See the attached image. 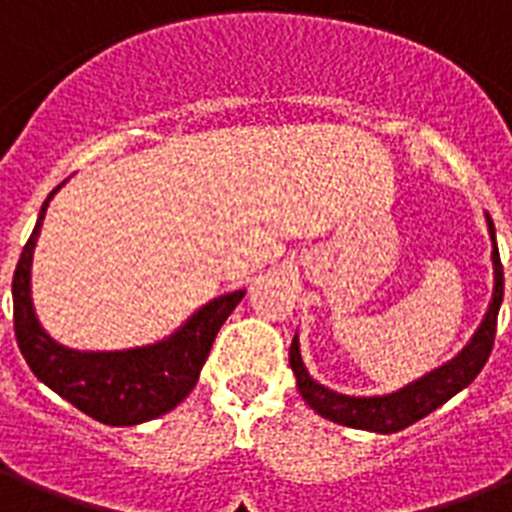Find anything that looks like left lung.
<instances>
[{"mask_svg":"<svg viewBox=\"0 0 512 512\" xmlns=\"http://www.w3.org/2000/svg\"><path fill=\"white\" fill-rule=\"evenodd\" d=\"M486 226H489V236H492V302H489V310H486L479 331L458 352V357H452L450 363H444L442 368H436V371L426 373L413 384H407L400 392L384 394V397H347V394L331 392V389L310 378L305 363H302V355H299V339L294 336L292 347H289V365H292L294 376H297V389L302 394V400L313 407L315 413L328 418V421L350 426V429L394 434V431L407 429L415 421L434 413L436 407H442L450 397L463 392L465 386L479 376L489 355H492L494 334H497V313H500L502 289H505L500 249L494 242V223L489 215H486Z\"/></svg>","mask_w":512,"mask_h":512,"instance_id":"8db88e82","label":"left lung"}]
</instances>
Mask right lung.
<instances>
[{
	"label": "right lung",
	"instance_id": "obj_1",
	"mask_svg": "<svg viewBox=\"0 0 512 512\" xmlns=\"http://www.w3.org/2000/svg\"><path fill=\"white\" fill-rule=\"evenodd\" d=\"M60 189V186H57ZM44 199L31 239L20 252L12 276V321L15 339L33 376L57 392L62 400L76 405L81 413L107 426H136L184 402L197 386L210 347L226 318L242 302L244 289L207 302L191 315L176 334L149 347L120 352L68 350L41 328L31 302V260L39 239L41 220L49 199Z\"/></svg>",
	"mask_w": 512,
	"mask_h": 512
}]
</instances>
